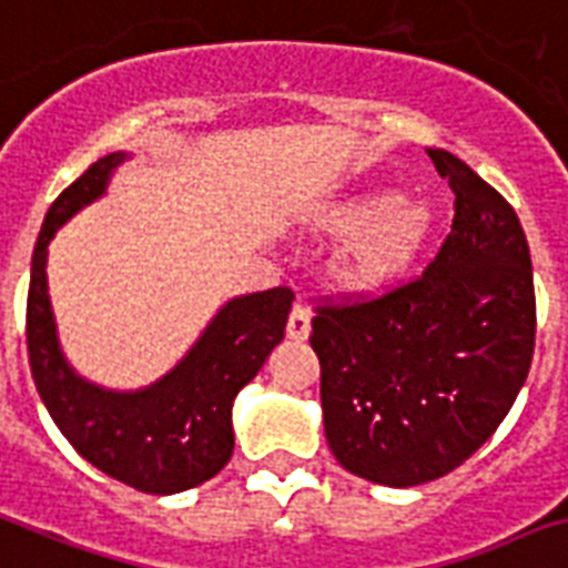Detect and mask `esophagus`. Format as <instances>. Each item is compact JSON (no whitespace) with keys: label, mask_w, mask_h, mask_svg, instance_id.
Returning a JSON list of instances; mask_svg holds the SVG:
<instances>
[{"label":"esophagus","mask_w":568,"mask_h":568,"mask_svg":"<svg viewBox=\"0 0 568 568\" xmlns=\"http://www.w3.org/2000/svg\"><path fill=\"white\" fill-rule=\"evenodd\" d=\"M307 334H311V311H307L302 302H296V305H293V311H290L287 337L290 339H307Z\"/></svg>","instance_id":"esophagus-1"}]
</instances>
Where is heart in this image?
Here are the masks:
<instances>
[{"mask_svg": "<svg viewBox=\"0 0 568 568\" xmlns=\"http://www.w3.org/2000/svg\"><path fill=\"white\" fill-rule=\"evenodd\" d=\"M313 229L346 234L334 255V275L346 287L372 290L396 281L419 257L430 213L389 190H348L313 213Z\"/></svg>", "mask_w": 568, "mask_h": 568, "instance_id": "heart-1", "label": "heart"}]
</instances>
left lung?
<instances>
[{
  "label": "left lung",
  "mask_w": 568,
  "mask_h": 568,
  "mask_svg": "<svg viewBox=\"0 0 568 568\" xmlns=\"http://www.w3.org/2000/svg\"><path fill=\"white\" fill-rule=\"evenodd\" d=\"M428 158L457 196L434 263L387 296L313 316L331 452L384 487L428 484L475 455L514 407L537 334L516 211L452 152Z\"/></svg>",
  "instance_id": "8db88e82"
}]
</instances>
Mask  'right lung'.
<instances>
[{
	"instance_id": "right-lung-1",
	"label": "right lung",
	"mask_w": 568,
	"mask_h": 568,
	"mask_svg": "<svg viewBox=\"0 0 568 568\" xmlns=\"http://www.w3.org/2000/svg\"><path fill=\"white\" fill-rule=\"evenodd\" d=\"M129 152L99 158L49 207L31 257V378L58 430L88 464L152 496H172L211 480L234 452L231 407L284 339L293 293L272 287L225 302L166 375L140 389H111L75 372L49 298V243L81 207L104 196Z\"/></svg>"
}]
</instances>
